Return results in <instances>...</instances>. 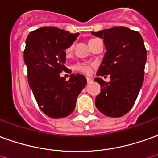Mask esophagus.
Masks as SVG:
<instances>
[{"label":"esophagus","mask_w":158,"mask_h":158,"mask_svg":"<svg viewBox=\"0 0 158 158\" xmlns=\"http://www.w3.org/2000/svg\"><path fill=\"white\" fill-rule=\"evenodd\" d=\"M86 80H87V83H88V84H90V83L92 82V79H90V78H86Z\"/></svg>","instance_id":"obj_1"}]
</instances>
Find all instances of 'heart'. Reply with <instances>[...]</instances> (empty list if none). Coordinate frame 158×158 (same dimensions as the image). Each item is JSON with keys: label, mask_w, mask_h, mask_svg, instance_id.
Returning a JSON list of instances; mask_svg holds the SVG:
<instances>
[{"label": "heart", "mask_w": 158, "mask_h": 158, "mask_svg": "<svg viewBox=\"0 0 158 158\" xmlns=\"http://www.w3.org/2000/svg\"><path fill=\"white\" fill-rule=\"evenodd\" d=\"M93 40H95V38L93 39H90L89 41V43L92 42ZM73 49V45L72 44L68 47L67 49H66V55L67 56H69L71 55L72 51ZM95 67V65L93 63H89V62H84V61H79L73 65V71L77 72V73H83V74H85V75H89L92 72V69Z\"/></svg>", "instance_id": "1"}]
</instances>
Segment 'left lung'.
<instances>
[{
    "label": "left lung",
    "instance_id": "obj_1",
    "mask_svg": "<svg viewBox=\"0 0 158 158\" xmlns=\"http://www.w3.org/2000/svg\"><path fill=\"white\" fill-rule=\"evenodd\" d=\"M91 33L103 38L107 49L97 74L110 75V82L95 79L101 86L96 107L107 116L121 117L132 109L144 82L147 52L143 37L124 26Z\"/></svg>",
    "mask_w": 158,
    "mask_h": 158
}]
</instances>
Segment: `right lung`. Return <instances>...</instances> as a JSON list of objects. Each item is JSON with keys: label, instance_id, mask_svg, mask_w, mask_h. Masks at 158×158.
I'll use <instances>...</instances> for the list:
<instances>
[{"label": "right lung", "instance_id": "obj_1", "mask_svg": "<svg viewBox=\"0 0 158 158\" xmlns=\"http://www.w3.org/2000/svg\"><path fill=\"white\" fill-rule=\"evenodd\" d=\"M78 36L79 33L44 26L30 32L26 38L24 60L30 87L41 110L53 119L73 112L76 99L87 83L81 74H71L67 81L60 76L61 72H71L64 65L65 49Z\"/></svg>", "mask_w": 158, "mask_h": 158}]
</instances>
